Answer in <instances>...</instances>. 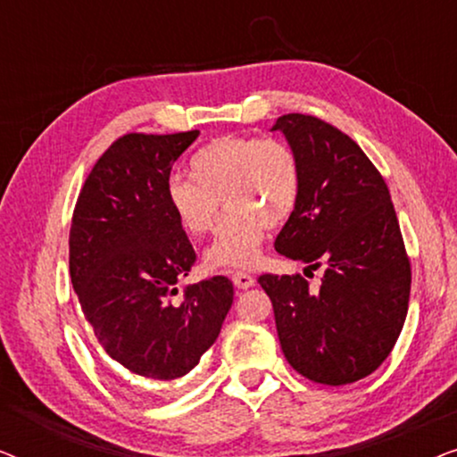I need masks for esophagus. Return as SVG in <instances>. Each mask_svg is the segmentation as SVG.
<instances>
[{"instance_id":"34e87169","label":"esophagus","mask_w":457,"mask_h":457,"mask_svg":"<svg viewBox=\"0 0 457 457\" xmlns=\"http://www.w3.org/2000/svg\"><path fill=\"white\" fill-rule=\"evenodd\" d=\"M233 283L237 289H249L255 283V278L247 272H233Z\"/></svg>"}]
</instances>
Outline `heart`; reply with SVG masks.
Instances as JSON below:
<instances>
[{"mask_svg": "<svg viewBox=\"0 0 457 457\" xmlns=\"http://www.w3.org/2000/svg\"><path fill=\"white\" fill-rule=\"evenodd\" d=\"M189 177L166 183V205L179 228L199 239L214 227L220 202L227 216L205 252L210 268H247L258 262L266 227L289 220L299 199V162L274 137L224 135L191 155Z\"/></svg>", "mask_w": 457, "mask_h": 457, "instance_id": "b5f03b06", "label": "heart"}]
</instances>
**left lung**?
Returning a JSON list of instances; mask_svg holds the SVG:
<instances>
[{
  "instance_id": "obj_1",
  "label": "left lung",
  "mask_w": 457,
  "mask_h": 457,
  "mask_svg": "<svg viewBox=\"0 0 457 457\" xmlns=\"http://www.w3.org/2000/svg\"><path fill=\"white\" fill-rule=\"evenodd\" d=\"M297 155L299 199L274 247L324 266L320 291L302 274H262L280 347L302 377L349 385L386 360L410 302V258L385 179L352 137L308 114L280 116Z\"/></svg>"
}]
</instances>
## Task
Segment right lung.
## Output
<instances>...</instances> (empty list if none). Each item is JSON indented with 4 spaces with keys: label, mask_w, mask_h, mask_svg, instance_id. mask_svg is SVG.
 <instances>
[{
    "label": "right lung",
    "mask_w": 457,
    "mask_h": 457,
    "mask_svg": "<svg viewBox=\"0 0 457 457\" xmlns=\"http://www.w3.org/2000/svg\"><path fill=\"white\" fill-rule=\"evenodd\" d=\"M199 130L129 133L97 160L71 227V278L85 320L105 353L145 378L174 380L214 345L233 305V283H177L195 252L166 205V183Z\"/></svg>",
    "instance_id": "obj_1"
}]
</instances>
